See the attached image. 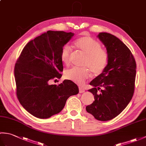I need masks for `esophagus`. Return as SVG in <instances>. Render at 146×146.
<instances>
[{
  "label": "esophagus",
  "mask_w": 146,
  "mask_h": 146,
  "mask_svg": "<svg viewBox=\"0 0 146 146\" xmlns=\"http://www.w3.org/2000/svg\"><path fill=\"white\" fill-rule=\"evenodd\" d=\"M85 90L84 88L81 87V86H80V87H79V92L80 93V94H82V93L85 92Z\"/></svg>",
  "instance_id": "esophagus-1"
}]
</instances>
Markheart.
<instances>
[{
  "label": "heart",
  "instance_id": "b5f03b06",
  "mask_svg": "<svg viewBox=\"0 0 146 146\" xmlns=\"http://www.w3.org/2000/svg\"><path fill=\"white\" fill-rule=\"evenodd\" d=\"M74 45L85 54L82 68H72L66 71L64 76L67 80L77 84H82L90 76V71L95 76L100 75L107 67L109 56L107 51L102 48L101 44L90 36H85L76 39ZM71 49L68 45H64L60 52L61 60L64 64H68L70 60Z\"/></svg>",
  "mask_w": 146,
  "mask_h": 146
}]
</instances>
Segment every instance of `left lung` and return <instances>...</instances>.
Wrapping results in <instances>:
<instances>
[{
  "mask_svg": "<svg viewBox=\"0 0 146 146\" xmlns=\"http://www.w3.org/2000/svg\"><path fill=\"white\" fill-rule=\"evenodd\" d=\"M109 56L107 67L101 75L90 83L88 90L95 101L86 107L87 112L96 119H113L125 109L134 92L136 63L131 50L124 43L111 34L100 33Z\"/></svg>",
  "mask_w": 146,
  "mask_h": 146,
  "instance_id": "obj_1",
  "label": "left lung"
}]
</instances>
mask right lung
I'll list each match as a JSON object with an SVG mask.
<instances>
[{
  "mask_svg": "<svg viewBox=\"0 0 146 146\" xmlns=\"http://www.w3.org/2000/svg\"><path fill=\"white\" fill-rule=\"evenodd\" d=\"M74 33L48 31L24 46L14 67L19 101L33 116L48 119L63 109L67 99L78 94L75 83L65 80L58 85L63 71L60 58L62 48Z\"/></svg>",
  "mask_w": 146,
  "mask_h": 146,
  "instance_id": "right-lung-1",
  "label": "right lung"
}]
</instances>
